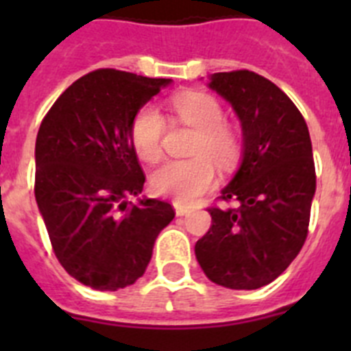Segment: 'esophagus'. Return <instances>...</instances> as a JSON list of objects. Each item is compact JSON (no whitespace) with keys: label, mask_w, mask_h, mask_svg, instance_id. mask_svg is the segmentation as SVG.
<instances>
[{"label":"esophagus","mask_w":351,"mask_h":351,"mask_svg":"<svg viewBox=\"0 0 351 351\" xmlns=\"http://www.w3.org/2000/svg\"><path fill=\"white\" fill-rule=\"evenodd\" d=\"M173 209H176V214H178V216H186V214L191 213L190 207L182 206V204L179 202H173Z\"/></svg>","instance_id":"34e87169"}]
</instances>
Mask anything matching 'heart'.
<instances>
[{
  "instance_id": "obj_1",
  "label": "heart",
  "mask_w": 351,
  "mask_h": 351,
  "mask_svg": "<svg viewBox=\"0 0 351 351\" xmlns=\"http://www.w3.org/2000/svg\"><path fill=\"white\" fill-rule=\"evenodd\" d=\"M176 116L197 130L190 160H170L158 167L151 178L154 193L172 197L176 202L190 204L213 186L216 179L213 158L219 165H228L239 153L237 135L226 125L223 107L214 96L206 93H181L172 98ZM165 121L153 105L142 107L133 117L130 138L133 151L144 161H156L161 154V137Z\"/></svg>"
}]
</instances>
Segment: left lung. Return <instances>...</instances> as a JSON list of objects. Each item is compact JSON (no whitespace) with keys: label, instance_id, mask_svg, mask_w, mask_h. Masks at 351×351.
Listing matches in <instances>:
<instances>
[{"label":"left lung","instance_id":"1","mask_svg":"<svg viewBox=\"0 0 351 351\" xmlns=\"http://www.w3.org/2000/svg\"><path fill=\"white\" fill-rule=\"evenodd\" d=\"M207 86L237 114L243 156L219 197L237 209L210 207L195 255L213 283L256 290L287 271L308 235L316 191L309 130L293 101L255 71L213 73Z\"/></svg>","mask_w":351,"mask_h":351}]
</instances>
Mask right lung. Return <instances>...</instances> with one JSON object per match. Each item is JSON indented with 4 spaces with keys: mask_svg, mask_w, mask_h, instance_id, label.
I'll list each match as a JSON object with an SVG mask.
<instances>
[{
    "mask_svg": "<svg viewBox=\"0 0 351 351\" xmlns=\"http://www.w3.org/2000/svg\"><path fill=\"white\" fill-rule=\"evenodd\" d=\"M170 79L119 70L80 77L43 117L35 145V198L52 250L86 287L116 291L145 272L172 206L138 198L144 172L133 151V117ZM130 194L138 197L128 202Z\"/></svg>",
    "mask_w": 351,
    "mask_h": 351,
    "instance_id": "right-lung-1",
    "label": "right lung"
}]
</instances>
